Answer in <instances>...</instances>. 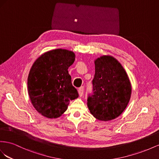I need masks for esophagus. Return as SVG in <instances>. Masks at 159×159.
Here are the masks:
<instances>
[{
  "mask_svg": "<svg viewBox=\"0 0 159 159\" xmlns=\"http://www.w3.org/2000/svg\"><path fill=\"white\" fill-rule=\"evenodd\" d=\"M78 91H79V94L80 95V97H82L83 95V93H84V87H82L79 88Z\"/></svg>",
  "mask_w": 159,
  "mask_h": 159,
  "instance_id": "34e87169",
  "label": "esophagus"
}]
</instances>
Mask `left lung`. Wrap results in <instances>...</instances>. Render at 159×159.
I'll list each match as a JSON object with an SVG mask.
<instances>
[{"mask_svg": "<svg viewBox=\"0 0 159 159\" xmlns=\"http://www.w3.org/2000/svg\"><path fill=\"white\" fill-rule=\"evenodd\" d=\"M93 94L87 107L94 117L110 121L119 116L127 107L132 87L122 65L115 57L102 55L94 60Z\"/></svg>", "mask_w": 159, "mask_h": 159, "instance_id": "1", "label": "left lung"}]
</instances>
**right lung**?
<instances>
[{"mask_svg":"<svg viewBox=\"0 0 159 159\" xmlns=\"http://www.w3.org/2000/svg\"><path fill=\"white\" fill-rule=\"evenodd\" d=\"M75 60L69 50L57 48L42 54L31 66L27 79L32 105L48 119L64 113L70 101L79 97L68 69Z\"/></svg>","mask_w":159,"mask_h":159,"instance_id":"add662e5","label":"right lung"}]
</instances>
